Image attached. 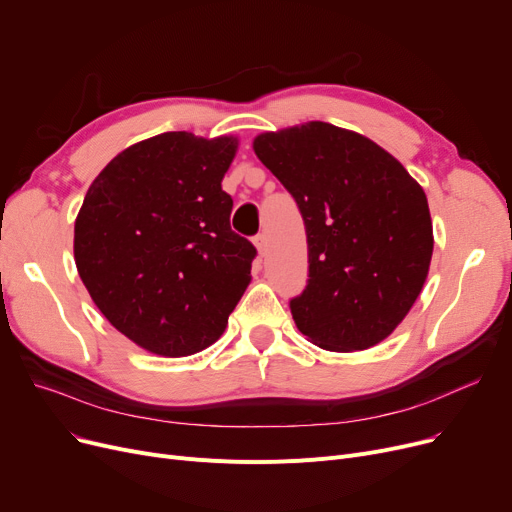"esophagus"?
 <instances>
[{
    "label": "esophagus",
    "mask_w": 512,
    "mask_h": 512,
    "mask_svg": "<svg viewBox=\"0 0 512 512\" xmlns=\"http://www.w3.org/2000/svg\"><path fill=\"white\" fill-rule=\"evenodd\" d=\"M253 242H255V247H257V251H259V255H265V253H267V236H265V232H259V234L253 238Z\"/></svg>",
    "instance_id": "34e87169"
}]
</instances>
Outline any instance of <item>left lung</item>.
<instances>
[{"label": "left lung", "instance_id": "obj_1", "mask_svg": "<svg viewBox=\"0 0 512 512\" xmlns=\"http://www.w3.org/2000/svg\"><path fill=\"white\" fill-rule=\"evenodd\" d=\"M305 222L309 280L290 301L299 332L334 353L365 351L407 317L434 253L427 197L359 132L307 122L253 141Z\"/></svg>", "mask_w": 512, "mask_h": 512}]
</instances>
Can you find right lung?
Returning <instances> with one entry per match:
<instances>
[{
	"label": "right lung",
	"mask_w": 512,
	"mask_h": 512,
	"mask_svg": "<svg viewBox=\"0 0 512 512\" xmlns=\"http://www.w3.org/2000/svg\"><path fill=\"white\" fill-rule=\"evenodd\" d=\"M236 137L164 132L130 145L89 186L74 222V261L93 303L159 357L218 340L251 282L257 251L230 228L222 180Z\"/></svg>",
	"instance_id": "obj_1"
}]
</instances>
